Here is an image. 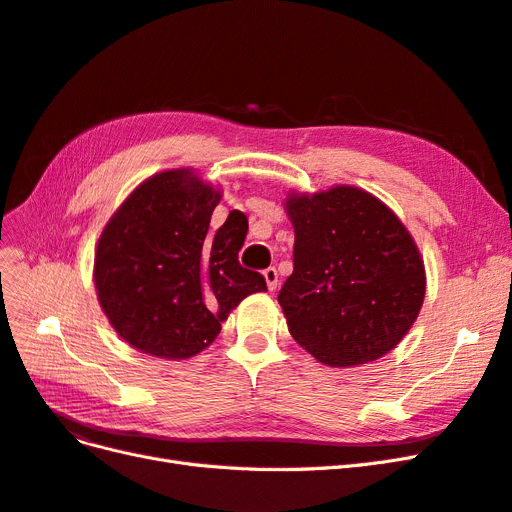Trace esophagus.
<instances>
[{"label": "esophagus", "instance_id": "esophagus-1", "mask_svg": "<svg viewBox=\"0 0 512 512\" xmlns=\"http://www.w3.org/2000/svg\"><path fill=\"white\" fill-rule=\"evenodd\" d=\"M262 275H265L267 288H269V290H275V288H277V269H275V267H269V269L262 271Z\"/></svg>", "mask_w": 512, "mask_h": 512}]
</instances>
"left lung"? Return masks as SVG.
Returning a JSON list of instances; mask_svg holds the SVG:
<instances>
[{
    "mask_svg": "<svg viewBox=\"0 0 512 512\" xmlns=\"http://www.w3.org/2000/svg\"><path fill=\"white\" fill-rule=\"evenodd\" d=\"M286 213L294 269L277 301L294 342L331 367L391 352L425 299V265L408 228L352 185L288 194Z\"/></svg>",
    "mask_w": 512,
    "mask_h": 512,
    "instance_id": "left-lung-1",
    "label": "left lung"
}]
</instances>
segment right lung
<instances>
[{"label":"right lung","instance_id":"obj_1","mask_svg":"<svg viewBox=\"0 0 512 512\" xmlns=\"http://www.w3.org/2000/svg\"><path fill=\"white\" fill-rule=\"evenodd\" d=\"M222 192L192 168L143 181L104 226L94 260L102 312L119 337L158 359L205 350L265 277L239 265L247 235L241 211L209 230Z\"/></svg>","mask_w":512,"mask_h":512}]
</instances>
